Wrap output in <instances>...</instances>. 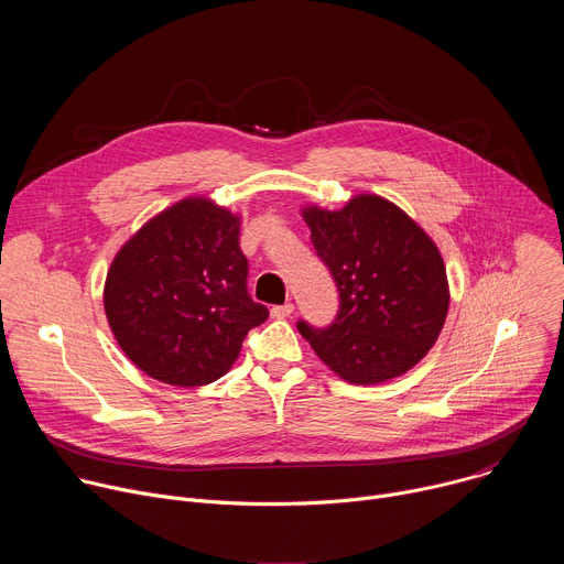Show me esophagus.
Returning a JSON list of instances; mask_svg holds the SVG:
<instances>
[{
    "label": "esophagus",
    "mask_w": 564,
    "mask_h": 564,
    "mask_svg": "<svg viewBox=\"0 0 564 564\" xmlns=\"http://www.w3.org/2000/svg\"><path fill=\"white\" fill-rule=\"evenodd\" d=\"M270 312H272V316H274V318H285V316H290V314H292V312H294V305H292V303H283V305H274V307H272V310H270Z\"/></svg>",
    "instance_id": "obj_1"
}]
</instances>
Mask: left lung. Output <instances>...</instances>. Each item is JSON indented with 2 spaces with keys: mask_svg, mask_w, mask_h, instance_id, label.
Segmentation results:
<instances>
[{
  "mask_svg": "<svg viewBox=\"0 0 564 564\" xmlns=\"http://www.w3.org/2000/svg\"><path fill=\"white\" fill-rule=\"evenodd\" d=\"M303 220L339 290L328 328L299 321L316 357L350 383H381L420 364L451 301L433 238L377 194H359L337 212L303 207Z\"/></svg>",
  "mask_w": 564,
  "mask_h": 564,
  "instance_id": "1",
  "label": "left lung"
}]
</instances>
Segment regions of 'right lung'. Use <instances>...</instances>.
I'll return each instance as SVG.
<instances>
[{
	"label": "right lung",
	"mask_w": 564,
	"mask_h": 564,
	"mask_svg": "<svg viewBox=\"0 0 564 564\" xmlns=\"http://www.w3.org/2000/svg\"><path fill=\"white\" fill-rule=\"evenodd\" d=\"M238 229L229 209L192 196L144 223L116 254L105 312L122 352L149 377L212 383L268 318L248 292Z\"/></svg>",
	"instance_id": "add662e5"
}]
</instances>
